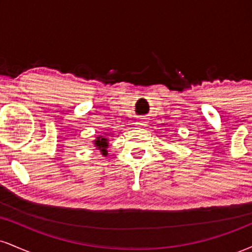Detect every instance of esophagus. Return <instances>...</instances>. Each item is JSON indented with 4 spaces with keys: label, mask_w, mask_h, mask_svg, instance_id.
<instances>
[{
    "label": "esophagus",
    "mask_w": 252,
    "mask_h": 252,
    "mask_svg": "<svg viewBox=\"0 0 252 252\" xmlns=\"http://www.w3.org/2000/svg\"><path fill=\"white\" fill-rule=\"evenodd\" d=\"M144 123H146V122H144V121H142V120H141V121H138V126H144Z\"/></svg>",
    "instance_id": "1"
}]
</instances>
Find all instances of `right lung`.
<instances>
[{
    "mask_svg": "<svg viewBox=\"0 0 252 252\" xmlns=\"http://www.w3.org/2000/svg\"><path fill=\"white\" fill-rule=\"evenodd\" d=\"M94 146L97 147V149H99L100 152H102V154L104 156L108 155V150H106V148L109 147L108 138L104 137V136H98L97 140L94 141Z\"/></svg>",
    "mask_w": 252,
    "mask_h": 252,
    "instance_id": "1",
    "label": "right lung"
}]
</instances>
